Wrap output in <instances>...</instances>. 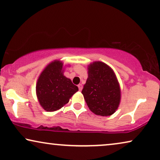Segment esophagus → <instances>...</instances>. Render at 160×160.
Instances as JSON below:
<instances>
[{
    "mask_svg": "<svg viewBox=\"0 0 160 160\" xmlns=\"http://www.w3.org/2000/svg\"><path fill=\"white\" fill-rule=\"evenodd\" d=\"M78 88H79V91H82V84H79V85H78Z\"/></svg>",
    "mask_w": 160,
    "mask_h": 160,
    "instance_id": "obj_1",
    "label": "esophagus"
}]
</instances>
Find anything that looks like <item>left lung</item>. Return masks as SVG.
<instances>
[{
	"label": "left lung",
	"instance_id": "left-lung-1",
	"mask_svg": "<svg viewBox=\"0 0 160 160\" xmlns=\"http://www.w3.org/2000/svg\"><path fill=\"white\" fill-rule=\"evenodd\" d=\"M90 110L100 116H109L118 109L120 90L114 72L104 63L88 66V78L82 91Z\"/></svg>",
	"mask_w": 160,
	"mask_h": 160
}]
</instances>
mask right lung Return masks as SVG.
<instances>
[{
	"instance_id": "add662e5",
	"label": "right lung",
	"mask_w": 160,
	"mask_h": 160,
	"mask_svg": "<svg viewBox=\"0 0 160 160\" xmlns=\"http://www.w3.org/2000/svg\"><path fill=\"white\" fill-rule=\"evenodd\" d=\"M60 61L51 62L40 74L36 85V93L41 107L47 112L59 109L69 102L78 91V86L63 75Z\"/></svg>"
}]
</instances>
